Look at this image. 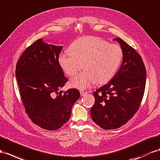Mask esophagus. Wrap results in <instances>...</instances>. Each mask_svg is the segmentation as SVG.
Masks as SVG:
<instances>
[{"mask_svg": "<svg viewBox=\"0 0 160 160\" xmlns=\"http://www.w3.org/2000/svg\"><path fill=\"white\" fill-rule=\"evenodd\" d=\"M88 92H86V91H80V95L82 96V97H83V96H84L85 95H87Z\"/></svg>", "mask_w": 160, "mask_h": 160, "instance_id": "esophagus-1", "label": "esophagus"}]
</instances>
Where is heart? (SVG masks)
Here are the masks:
<instances>
[{"label":"heart","mask_w":160,"mask_h":160,"mask_svg":"<svg viewBox=\"0 0 160 160\" xmlns=\"http://www.w3.org/2000/svg\"><path fill=\"white\" fill-rule=\"evenodd\" d=\"M69 52L61 53L59 64L68 76L82 68L84 70L72 78V87L83 90L91 85L104 84L116 74L123 59V50L118 44L94 36H84L73 41Z\"/></svg>","instance_id":"1"}]
</instances>
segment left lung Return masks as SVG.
<instances>
[{
  "instance_id": "1",
  "label": "left lung",
  "mask_w": 160,
  "mask_h": 160,
  "mask_svg": "<svg viewBox=\"0 0 160 160\" xmlns=\"http://www.w3.org/2000/svg\"><path fill=\"white\" fill-rule=\"evenodd\" d=\"M123 61L116 76L93 93L95 104L91 109L92 120L105 130L125 124L137 112L144 95L146 69L141 57L120 38Z\"/></svg>"
}]
</instances>
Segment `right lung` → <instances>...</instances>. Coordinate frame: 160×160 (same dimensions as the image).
Masks as SVG:
<instances>
[{
	"mask_svg": "<svg viewBox=\"0 0 160 160\" xmlns=\"http://www.w3.org/2000/svg\"><path fill=\"white\" fill-rule=\"evenodd\" d=\"M63 46L38 39L28 47L16 65L15 76L27 114L35 124L48 130L60 128L71 116L80 92H59L68 80L59 64Z\"/></svg>",
	"mask_w": 160,
	"mask_h": 160,
	"instance_id": "right-lung-1",
	"label": "right lung"
}]
</instances>
